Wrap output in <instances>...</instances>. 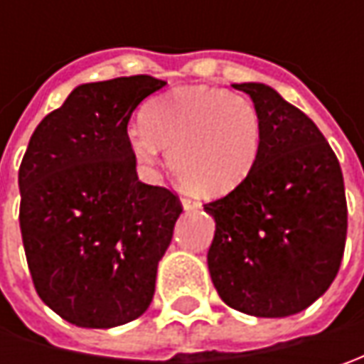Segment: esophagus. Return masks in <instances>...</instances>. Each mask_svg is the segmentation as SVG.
Masks as SVG:
<instances>
[{
    "mask_svg": "<svg viewBox=\"0 0 364 364\" xmlns=\"http://www.w3.org/2000/svg\"><path fill=\"white\" fill-rule=\"evenodd\" d=\"M180 203L184 206V210H196V208H200V203H196V200H192V198H186V196H184Z\"/></svg>",
    "mask_w": 364,
    "mask_h": 364,
    "instance_id": "34e87169",
    "label": "esophagus"
}]
</instances>
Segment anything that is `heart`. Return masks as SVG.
<instances>
[{"label":"heart","mask_w":364,"mask_h":364,"mask_svg":"<svg viewBox=\"0 0 364 364\" xmlns=\"http://www.w3.org/2000/svg\"><path fill=\"white\" fill-rule=\"evenodd\" d=\"M144 129L129 133L133 158L146 168L170 149V168L204 196H223L241 186L261 149V119L239 92L217 87H178L154 99L141 115Z\"/></svg>","instance_id":"b5f03b06"}]
</instances>
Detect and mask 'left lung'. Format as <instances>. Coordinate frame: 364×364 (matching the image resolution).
Instances as JSON below:
<instances>
[{"instance_id": "8db88e82", "label": "left lung", "mask_w": 364, "mask_h": 364, "mask_svg": "<svg viewBox=\"0 0 364 364\" xmlns=\"http://www.w3.org/2000/svg\"><path fill=\"white\" fill-rule=\"evenodd\" d=\"M247 92L261 119L255 168L204 204L217 229L208 272L227 306L257 318L298 314L334 282L346 241L341 164L316 123L263 82Z\"/></svg>"}]
</instances>
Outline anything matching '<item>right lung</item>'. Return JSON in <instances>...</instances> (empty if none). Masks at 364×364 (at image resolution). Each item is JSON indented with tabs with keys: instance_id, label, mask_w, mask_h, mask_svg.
I'll return each instance as SVG.
<instances>
[{
	"instance_id": "obj_1",
	"label": "right lung",
	"mask_w": 364,
	"mask_h": 364,
	"mask_svg": "<svg viewBox=\"0 0 364 364\" xmlns=\"http://www.w3.org/2000/svg\"><path fill=\"white\" fill-rule=\"evenodd\" d=\"M160 78L78 85L30 137L18 174L20 229L42 301L80 328L146 312L182 204L135 172L127 123Z\"/></svg>"
}]
</instances>
